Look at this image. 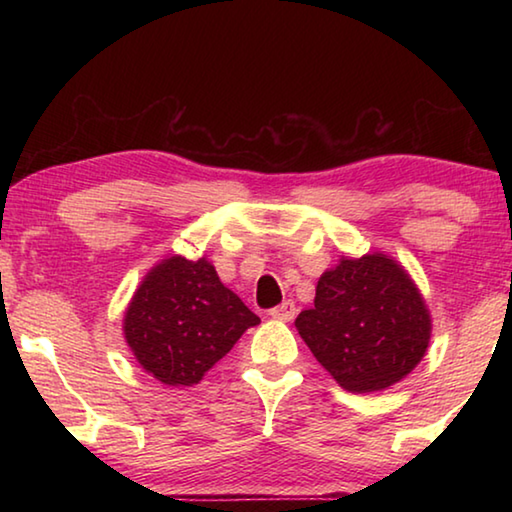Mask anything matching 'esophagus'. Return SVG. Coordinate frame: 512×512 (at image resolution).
I'll use <instances>...</instances> for the list:
<instances>
[{"label": "esophagus", "mask_w": 512, "mask_h": 512, "mask_svg": "<svg viewBox=\"0 0 512 512\" xmlns=\"http://www.w3.org/2000/svg\"><path fill=\"white\" fill-rule=\"evenodd\" d=\"M296 314H298V309L291 300H284L282 305H277L275 309H271V318L282 320V323H289V320L296 318Z\"/></svg>", "instance_id": "obj_1"}]
</instances>
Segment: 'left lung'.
<instances>
[{
  "mask_svg": "<svg viewBox=\"0 0 512 512\" xmlns=\"http://www.w3.org/2000/svg\"><path fill=\"white\" fill-rule=\"evenodd\" d=\"M296 329L316 361L350 393L386 391L427 354L431 314L395 257L341 255L318 277L314 307Z\"/></svg>",
  "mask_w": 512,
  "mask_h": 512,
  "instance_id": "1",
  "label": "left lung"
}]
</instances>
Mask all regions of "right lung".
Wrapping results in <instances>:
<instances>
[{
	"label": "right lung",
	"instance_id": "right-lung-1",
	"mask_svg": "<svg viewBox=\"0 0 512 512\" xmlns=\"http://www.w3.org/2000/svg\"><path fill=\"white\" fill-rule=\"evenodd\" d=\"M259 325L207 257L173 255L142 277L124 314L137 363L164 386H194L248 327Z\"/></svg>",
	"mask_w": 512,
	"mask_h": 512
}]
</instances>
